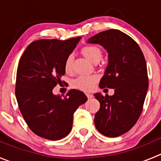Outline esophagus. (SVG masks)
<instances>
[{
    "label": "esophagus",
    "mask_w": 161,
    "mask_h": 161,
    "mask_svg": "<svg viewBox=\"0 0 161 161\" xmlns=\"http://www.w3.org/2000/svg\"><path fill=\"white\" fill-rule=\"evenodd\" d=\"M86 96H87L88 99H91V98H92V97H93V95H92V94H86Z\"/></svg>",
    "instance_id": "34e87169"
}]
</instances>
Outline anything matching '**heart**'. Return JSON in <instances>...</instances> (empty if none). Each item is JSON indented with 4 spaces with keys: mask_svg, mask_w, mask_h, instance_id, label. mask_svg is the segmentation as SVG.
<instances>
[{
    "mask_svg": "<svg viewBox=\"0 0 161 161\" xmlns=\"http://www.w3.org/2000/svg\"><path fill=\"white\" fill-rule=\"evenodd\" d=\"M81 52L89 61L94 64L98 63L103 56L102 50L95 45H88L84 47L81 50ZM72 62H73V56L72 55H69L64 63V69L67 73H70L72 70ZM97 79L98 78L95 75H81L74 81L73 86L81 91H91L94 89Z\"/></svg>",
    "mask_w": 161,
    "mask_h": 161,
    "instance_id": "b5f03b06",
    "label": "heart"
}]
</instances>
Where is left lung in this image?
Listing matches in <instances>:
<instances>
[{"label":"left lung","mask_w":161,"mask_h":161,"mask_svg":"<svg viewBox=\"0 0 161 161\" xmlns=\"http://www.w3.org/2000/svg\"><path fill=\"white\" fill-rule=\"evenodd\" d=\"M87 43L101 45L107 52L108 64L99 87L114 89L112 96L94 94L100 103L94 125L104 136H119L131 130L142 112L148 88L145 57L137 43L119 30L99 32Z\"/></svg>","instance_id":"1"}]
</instances>
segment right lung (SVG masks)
<instances>
[{"mask_svg":"<svg viewBox=\"0 0 161 161\" xmlns=\"http://www.w3.org/2000/svg\"><path fill=\"white\" fill-rule=\"evenodd\" d=\"M80 39L36 40L19 59L16 82L19 109L30 130L45 139L57 141L67 136L74 114L87 100L79 90H70L64 97L52 92L65 75L66 58Z\"/></svg>","mask_w":161,"mask_h":161,"instance_id":"obj_1","label":"right lung"}]
</instances>
